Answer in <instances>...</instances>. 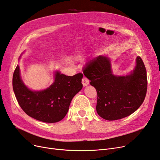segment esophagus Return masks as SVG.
I'll list each match as a JSON object with an SVG mask.
<instances>
[{"label": "esophagus", "mask_w": 160, "mask_h": 160, "mask_svg": "<svg viewBox=\"0 0 160 160\" xmlns=\"http://www.w3.org/2000/svg\"><path fill=\"white\" fill-rule=\"evenodd\" d=\"M89 81L87 78L84 77L82 78V84H83V86H86L89 84Z\"/></svg>", "instance_id": "obj_1"}]
</instances>
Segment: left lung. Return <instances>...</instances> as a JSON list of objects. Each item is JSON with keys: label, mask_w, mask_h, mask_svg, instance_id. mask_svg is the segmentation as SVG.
<instances>
[{"label": "left lung", "mask_w": 160, "mask_h": 160, "mask_svg": "<svg viewBox=\"0 0 160 160\" xmlns=\"http://www.w3.org/2000/svg\"><path fill=\"white\" fill-rule=\"evenodd\" d=\"M83 73L96 89L97 112L103 119L116 120L133 113L142 104L147 91V70L138 56L134 70L126 76L112 74L105 55L90 60Z\"/></svg>", "instance_id": "8db88e82"}]
</instances>
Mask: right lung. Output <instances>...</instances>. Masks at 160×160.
Here are the masks:
<instances>
[{
  "mask_svg": "<svg viewBox=\"0 0 160 160\" xmlns=\"http://www.w3.org/2000/svg\"><path fill=\"white\" fill-rule=\"evenodd\" d=\"M82 73L70 76L57 71L55 81L49 88L32 91L21 79L18 65L12 86L19 106L27 115L41 122L55 123L64 118L74 96L82 89Z\"/></svg>",
  "mask_w": 160,
  "mask_h": 160,
  "instance_id": "1",
  "label": "right lung"
}]
</instances>
